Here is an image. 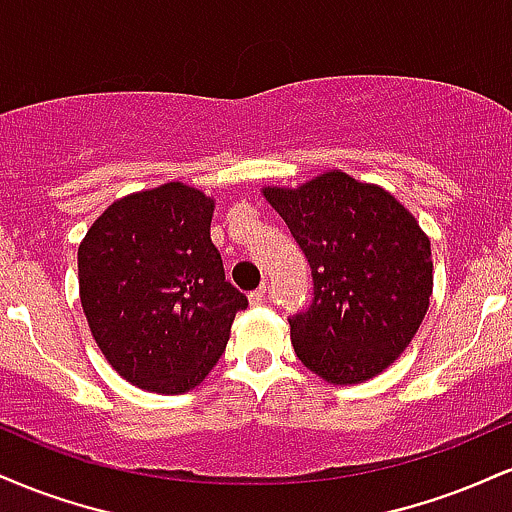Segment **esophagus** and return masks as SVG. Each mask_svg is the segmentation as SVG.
Listing matches in <instances>:
<instances>
[{
  "mask_svg": "<svg viewBox=\"0 0 512 512\" xmlns=\"http://www.w3.org/2000/svg\"><path fill=\"white\" fill-rule=\"evenodd\" d=\"M267 293H269V286H267V284H260L255 291H250V296H248L250 303H252V305L264 303V298H267Z\"/></svg>",
  "mask_w": 512,
  "mask_h": 512,
  "instance_id": "esophagus-1",
  "label": "esophagus"
}]
</instances>
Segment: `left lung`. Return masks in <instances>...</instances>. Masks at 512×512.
Wrapping results in <instances>:
<instances>
[{"instance_id":"1","label":"left lung","mask_w":512,"mask_h":512,"mask_svg":"<svg viewBox=\"0 0 512 512\" xmlns=\"http://www.w3.org/2000/svg\"><path fill=\"white\" fill-rule=\"evenodd\" d=\"M303 250L313 298L289 315L303 366L327 383L373 378L407 349L433 291L431 243L383 187L332 173L298 190L267 187Z\"/></svg>"}]
</instances>
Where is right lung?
Wrapping results in <instances>:
<instances>
[{
    "instance_id": "obj_1",
    "label": "right lung",
    "mask_w": 512,
    "mask_h": 512,
    "mask_svg": "<svg viewBox=\"0 0 512 512\" xmlns=\"http://www.w3.org/2000/svg\"><path fill=\"white\" fill-rule=\"evenodd\" d=\"M214 202L168 182L110 204L79 245L81 305L93 339L142 390H192L226 351L248 298L211 243Z\"/></svg>"
}]
</instances>
